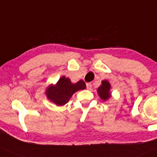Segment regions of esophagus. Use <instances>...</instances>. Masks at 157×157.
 I'll list each match as a JSON object with an SVG mask.
<instances>
[{
	"label": "esophagus",
	"instance_id": "esophagus-1",
	"mask_svg": "<svg viewBox=\"0 0 157 157\" xmlns=\"http://www.w3.org/2000/svg\"><path fill=\"white\" fill-rule=\"evenodd\" d=\"M86 89L87 90H91L92 89V84L91 83H86Z\"/></svg>",
	"mask_w": 157,
	"mask_h": 157
}]
</instances>
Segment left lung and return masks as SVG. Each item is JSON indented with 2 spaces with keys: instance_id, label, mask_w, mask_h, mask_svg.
<instances>
[{
  "instance_id": "left-lung-1",
  "label": "left lung",
  "mask_w": 157,
  "mask_h": 157,
  "mask_svg": "<svg viewBox=\"0 0 157 157\" xmlns=\"http://www.w3.org/2000/svg\"><path fill=\"white\" fill-rule=\"evenodd\" d=\"M111 86V84L107 80H104L102 81V84L98 89V92L100 98L104 101L111 98V92H110Z\"/></svg>"
}]
</instances>
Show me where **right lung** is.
Listing matches in <instances>:
<instances>
[{"mask_svg":"<svg viewBox=\"0 0 157 157\" xmlns=\"http://www.w3.org/2000/svg\"><path fill=\"white\" fill-rule=\"evenodd\" d=\"M86 89L83 80L73 84L71 79L63 76L55 85H49L46 90V97L57 105H64L68 102L75 92Z\"/></svg>","mask_w":157,"mask_h":157,"instance_id":"right-lung-1","label":"right lung"}]
</instances>
